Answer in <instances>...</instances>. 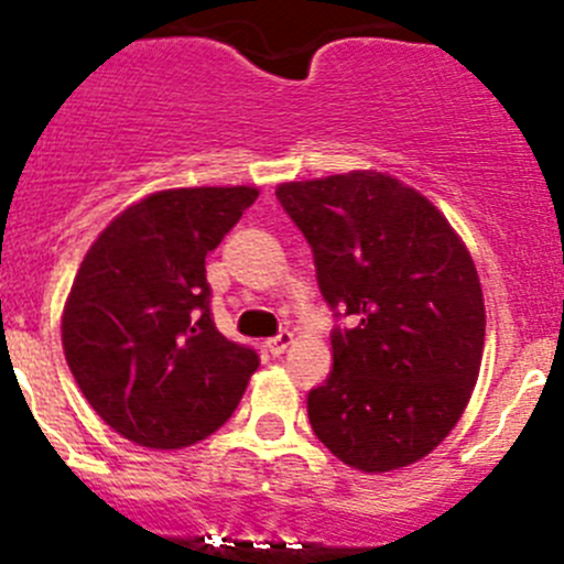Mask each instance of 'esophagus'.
I'll list each match as a JSON object with an SVG mask.
<instances>
[{
	"instance_id": "1",
	"label": "esophagus",
	"mask_w": 564,
	"mask_h": 564,
	"mask_svg": "<svg viewBox=\"0 0 564 564\" xmlns=\"http://www.w3.org/2000/svg\"><path fill=\"white\" fill-rule=\"evenodd\" d=\"M292 339H294V336L289 334V330H281V334H278V336L267 339V350H270L272 356H281L283 350H286V347L292 345Z\"/></svg>"
}]
</instances>
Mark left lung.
<instances>
[{"label": "left lung", "mask_w": 564, "mask_h": 564, "mask_svg": "<svg viewBox=\"0 0 564 564\" xmlns=\"http://www.w3.org/2000/svg\"><path fill=\"white\" fill-rule=\"evenodd\" d=\"M336 319L334 370L308 392L314 434L345 465L387 473L423 459L465 412L484 350L476 267L440 210L381 172L275 192Z\"/></svg>", "instance_id": "left-lung-1"}]
</instances>
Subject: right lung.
<instances>
[{
    "instance_id": "1",
    "label": "right lung",
    "mask_w": 564,
    "mask_h": 564,
    "mask_svg": "<svg viewBox=\"0 0 564 564\" xmlns=\"http://www.w3.org/2000/svg\"><path fill=\"white\" fill-rule=\"evenodd\" d=\"M256 197L247 186L150 194L83 258L63 312V350L86 401L124 440L183 448L239 406L258 354L214 325L205 256Z\"/></svg>"
}]
</instances>
